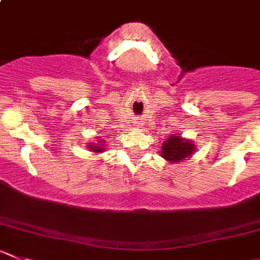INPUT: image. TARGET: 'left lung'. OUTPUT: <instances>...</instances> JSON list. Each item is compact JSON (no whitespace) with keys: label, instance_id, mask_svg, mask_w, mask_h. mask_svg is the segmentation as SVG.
Returning a JSON list of instances; mask_svg holds the SVG:
<instances>
[{"label":"left lung","instance_id":"1","mask_svg":"<svg viewBox=\"0 0 260 260\" xmlns=\"http://www.w3.org/2000/svg\"><path fill=\"white\" fill-rule=\"evenodd\" d=\"M193 151V143L190 141L183 140L179 136H173V137L168 138L161 147L162 157L171 162H179L181 160H185Z\"/></svg>","mask_w":260,"mask_h":260}]
</instances>
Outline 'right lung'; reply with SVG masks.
<instances>
[{
	"mask_svg": "<svg viewBox=\"0 0 260 260\" xmlns=\"http://www.w3.org/2000/svg\"><path fill=\"white\" fill-rule=\"evenodd\" d=\"M90 150H92L94 152H102V151H104V148L100 147L99 145H95V146H90Z\"/></svg>",
	"mask_w": 260,
	"mask_h": 260,
	"instance_id": "1",
	"label": "right lung"
}]
</instances>
